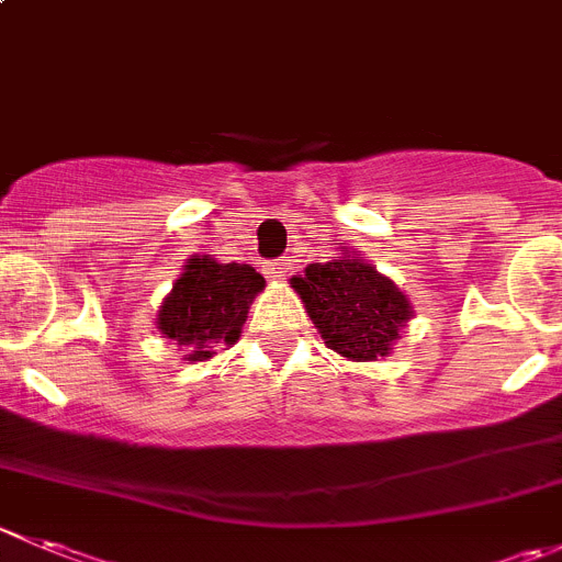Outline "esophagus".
Here are the masks:
<instances>
[{
  "label": "esophagus",
  "instance_id": "1",
  "mask_svg": "<svg viewBox=\"0 0 562 562\" xmlns=\"http://www.w3.org/2000/svg\"><path fill=\"white\" fill-rule=\"evenodd\" d=\"M263 274L269 277V280H285L288 260H269V263L263 266Z\"/></svg>",
  "mask_w": 562,
  "mask_h": 562
}]
</instances>
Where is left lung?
Returning <instances> with one entry per match:
<instances>
[{
  "label": "left lung",
  "mask_w": 562,
  "mask_h": 562,
  "mask_svg": "<svg viewBox=\"0 0 562 562\" xmlns=\"http://www.w3.org/2000/svg\"><path fill=\"white\" fill-rule=\"evenodd\" d=\"M326 348L353 362L386 357L412 318L406 293L375 266L340 249L329 263H310L291 280Z\"/></svg>",
  "instance_id": "8db88e82"
}]
</instances>
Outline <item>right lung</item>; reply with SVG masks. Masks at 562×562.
Listing matches in <instances>:
<instances>
[{"mask_svg":"<svg viewBox=\"0 0 562 562\" xmlns=\"http://www.w3.org/2000/svg\"><path fill=\"white\" fill-rule=\"evenodd\" d=\"M263 285L266 280L252 266L192 255L161 302L156 329L187 351V362H205L216 348L233 346L241 337L249 304Z\"/></svg>","mask_w":562,"mask_h":562,"instance_id":"add662e5","label":"right lung"}]
</instances>
